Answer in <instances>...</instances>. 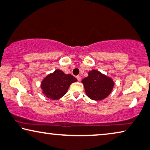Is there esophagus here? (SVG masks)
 Instances as JSON below:
<instances>
[{
	"instance_id": "1",
	"label": "esophagus",
	"mask_w": 150,
	"mask_h": 150,
	"mask_svg": "<svg viewBox=\"0 0 150 150\" xmlns=\"http://www.w3.org/2000/svg\"><path fill=\"white\" fill-rule=\"evenodd\" d=\"M76 79L78 80V81H80V80H81V77H80V76H77Z\"/></svg>"
}]
</instances>
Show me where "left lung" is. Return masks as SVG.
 <instances>
[{
    "mask_svg": "<svg viewBox=\"0 0 150 150\" xmlns=\"http://www.w3.org/2000/svg\"><path fill=\"white\" fill-rule=\"evenodd\" d=\"M85 92L90 99L99 101L107 97L114 87V81L100 71L93 70L82 80Z\"/></svg>",
    "mask_w": 150,
    "mask_h": 150,
    "instance_id": "left-lung-1",
    "label": "left lung"
}]
</instances>
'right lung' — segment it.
<instances>
[{"label":"right lung","mask_w":150,"mask_h":150,"mask_svg":"<svg viewBox=\"0 0 150 150\" xmlns=\"http://www.w3.org/2000/svg\"><path fill=\"white\" fill-rule=\"evenodd\" d=\"M76 81L77 79L72 75L66 74L62 70H56L43 79L41 88L47 97L56 100L64 96L70 84Z\"/></svg>","instance_id":"obj_1"}]
</instances>
